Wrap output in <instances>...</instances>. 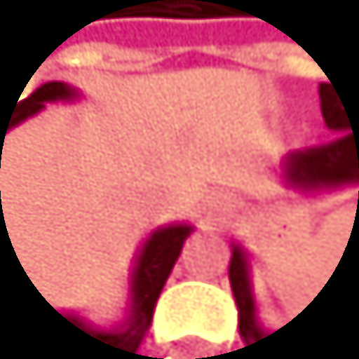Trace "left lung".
<instances>
[{
  "label": "left lung",
  "instance_id": "1",
  "mask_svg": "<svg viewBox=\"0 0 359 359\" xmlns=\"http://www.w3.org/2000/svg\"><path fill=\"white\" fill-rule=\"evenodd\" d=\"M321 116L324 126L333 131V140L324 147L312 149H294L282 158L279 177L282 186L297 194H321V191H336L359 186V95H342L339 89L330 83H321ZM231 291L240 309V336L245 348L243 357L249 359H270L279 354L276 348V336L288 330V324L279 330L264 327L258 315V303H255V288H252V258L240 243H231Z\"/></svg>",
  "mask_w": 359,
  "mask_h": 359
}]
</instances>
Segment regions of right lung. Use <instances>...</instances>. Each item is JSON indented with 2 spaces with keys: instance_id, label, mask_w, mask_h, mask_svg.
I'll list each match as a JSON object with an SVG mask.
<instances>
[{
  "instance_id": "obj_1",
  "label": "right lung",
  "mask_w": 359,
  "mask_h": 359,
  "mask_svg": "<svg viewBox=\"0 0 359 359\" xmlns=\"http://www.w3.org/2000/svg\"><path fill=\"white\" fill-rule=\"evenodd\" d=\"M26 89V86H23ZM23 95V92H20ZM80 92L74 86L62 83V80H50V83H41L32 95H26L23 101L14 98V104L0 107V140L5 143V135L11 131L20 122L32 119L35 114H41L47 104H56V101H77ZM194 228L186 222H173V224H161L149 233L147 240L140 243V249L135 255V267H131L128 276V306H126V318L110 324V327H98L92 324L89 318L77 312H56L53 306V315L59 321L68 327L71 333V348H74V357L83 359H135L143 357L137 354L140 342L147 339L149 333V324H152V309H156V300L161 288H165L168 276L177 264L180 252H182V243L189 240V233ZM8 228L0 233V258L2 255H11L7 245ZM20 264V258H17Z\"/></svg>"
}]
</instances>
